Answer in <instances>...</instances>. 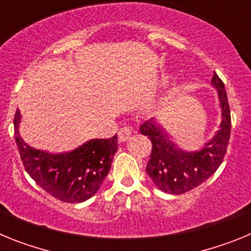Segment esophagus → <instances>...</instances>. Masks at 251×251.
I'll return each mask as SVG.
<instances>
[{
    "label": "esophagus",
    "mask_w": 251,
    "mask_h": 251,
    "mask_svg": "<svg viewBox=\"0 0 251 251\" xmlns=\"http://www.w3.org/2000/svg\"><path fill=\"white\" fill-rule=\"evenodd\" d=\"M133 130L130 129L129 127H123L121 128V130L118 132V139L119 142H126L128 141V139L130 138V136H132Z\"/></svg>",
    "instance_id": "obj_1"
}]
</instances>
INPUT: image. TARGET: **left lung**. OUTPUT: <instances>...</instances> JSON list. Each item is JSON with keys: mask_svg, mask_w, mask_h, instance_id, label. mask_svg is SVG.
I'll use <instances>...</instances> for the list:
<instances>
[{"mask_svg": "<svg viewBox=\"0 0 251 251\" xmlns=\"http://www.w3.org/2000/svg\"><path fill=\"white\" fill-rule=\"evenodd\" d=\"M211 85L217 92L221 123L214 137L201 150L179 148L154 119L145 122L139 127L142 134L148 136L152 142V153L146 171L161 191L172 195L185 194L205 182L220 167L229 143L231 117L225 85L216 73H214Z\"/></svg>", "mask_w": 251, "mask_h": 251, "instance_id": "1", "label": "left lung"}]
</instances>
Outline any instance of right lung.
I'll return each instance as SVG.
<instances>
[{"label":"right lung","mask_w":251,"mask_h":251,"mask_svg":"<svg viewBox=\"0 0 251 251\" xmlns=\"http://www.w3.org/2000/svg\"><path fill=\"white\" fill-rule=\"evenodd\" d=\"M21 114H15V139L26 172L40 187L64 202H83L97 194L118 150L115 134L90 139L70 152L50 153L28 146L20 136Z\"/></svg>","instance_id":"1"}]
</instances>
